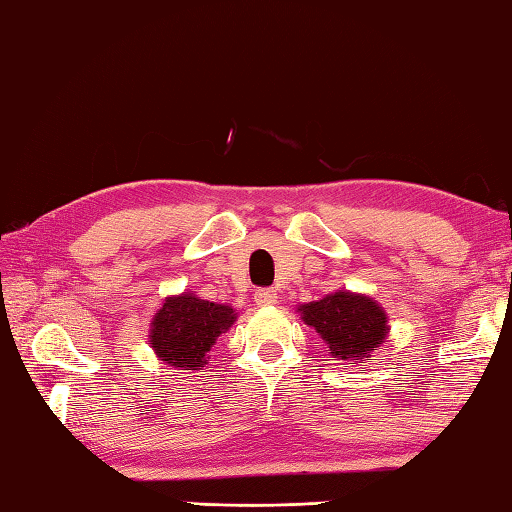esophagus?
<instances>
[{
  "instance_id": "1",
  "label": "esophagus",
  "mask_w": 512,
  "mask_h": 512,
  "mask_svg": "<svg viewBox=\"0 0 512 512\" xmlns=\"http://www.w3.org/2000/svg\"><path fill=\"white\" fill-rule=\"evenodd\" d=\"M254 298H256V305L267 307V305H274L278 301V294L272 287H263V289H256Z\"/></svg>"
}]
</instances>
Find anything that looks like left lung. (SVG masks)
Returning a JSON list of instances; mask_svg holds the SVG:
<instances>
[{
  "label": "left lung",
  "instance_id": "left-lung-1",
  "mask_svg": "<svg viewBox=\"0 0 512 512\" xmlns=\"http://www.w3.org/2000/svg\"><path fill=\"white\" fill-rule=\"evenodd\" d=\"M303 321L314 327L330 347L334 361L361 363L370 361V352L388 336V314L370 296L339 289L321 301L298 307Z\"/></svg>",
  "mask_w": 512,
  "mask_h": 512
}]
</instances>
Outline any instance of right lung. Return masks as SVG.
<instances>
[{
  "label": "right lung",
  "instance_id": "right-lung-1",
  "mask_svg": "<svg viewBox=\"0 0 512 512\" xmlns=\"http://www.w3.org/2000/svg\"><path fill=\"white\" fill-rule=\"evenodd\" d=\"M236 321V310L196 294L169 296L151 321V347L169 368L202 370L209 350Z\"/></svg>",
  "mask_w": 512,
  "mask_h": 512
}]
</instances>
